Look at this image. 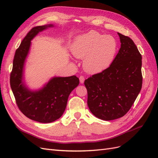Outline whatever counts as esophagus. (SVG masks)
I'll use <instances>...</instances> for the list:
<instances>
[{"label": "esophagus", "mask_w": 158, "mask_h": 158, "mask_svg": "<svg viewBox=\"0 0 158 158\" xmlns=\"http://www.w3.org/2000/svg\"><path fill=\"white\" fill-rule=\"evenodd\" d=\"M79 79H80V82L81 84H84V80H85L84 76H80V78H79Z\"/></svg>", "instance_id": "1"}]
</instances>
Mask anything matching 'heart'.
<instances>
[{"label": "heart", "instance_id": "obj_1", "mask_svg": "<svg viewBox=\"0 0 158 158\" xmlns=\"http://www.w3.org/2000/svg\"><path fill=\"white\" fill-rule=\"evenodd\" d=\"M73 55L83 59L84 69L90 74L102 73L115 60L118 43L114 37L92 30L76 37L71 47Z\"/></svg>", "mask_w": 158, "mask_h": 158}]
</instances>
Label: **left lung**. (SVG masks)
<instances>
[{
    "label": "left lung",
    "mask_w": 158,
    "mask_h": 158,
    "mask_svg": "<svg viewBox=\"0 0 158 158\" xmlns=\"http://www.w3.org/2000/svg\"><path fill=\"white\" fill-rule=\"evenodd\" d=\"M118 35L121 48L113 63L84 81L90 111L104 121L126 114L142 85V55L130 37L120 33Z\"/></svg>",
    "instance_id": "1"
}]
</instances>
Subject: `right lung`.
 Instances as JSON below:
<instances>
[{
    "label": "right lung",
    "mask_w": 158,
    "mask_h": 158,
    "mask_svg": "<svg viewBox=\"0 0 158 158\" xmlns=\"http://www.w3.org/2000/svg\"><path fill=\"white\" fill-rule=\"evenodd\" d=\"M52 26H36L27 33L16 51L10 73V86L19 109L27 118L42 123L53 122L63 115L70 94L79 84L76 76L53 77L37 91L30 90L23 82V66L31 41L38 33Z\"/></svg>",
    "instance_id": "right-lung-1"
}]
</instances>
